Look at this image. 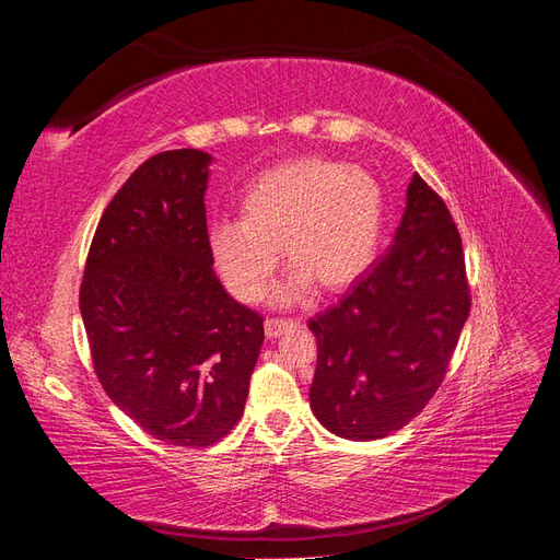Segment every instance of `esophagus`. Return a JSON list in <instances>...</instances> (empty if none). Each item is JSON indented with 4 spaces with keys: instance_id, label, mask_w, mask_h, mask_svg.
<instances>
[{
    "instance_id": "esophagus-1",
    "label": "esophagus",
    "mask_w": 560,
    "mask_h": 560,
    "mask_svg": "<svg viewBox=\"0 0 560 560\" xmlns=\"http://www.w3.org/2000/svg\"><path fill=\"white\" fill-rule=\"evenodd\" d=\"M290 327H296V319H282V317H266L264 329L268 338H278L282 331H287Z\"/></svg>"
}]
</instances>
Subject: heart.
Segmentation results:
<instances>
[{"label":"heart","instance_id":"heart-1","mask_svg":"<svg viewBox=\"0 0 560 560\" xmlns=\"http://www.w3.org/2000/svg\"><path fill=\"white\" fill-rule=\"evenodd\" d=\"M243 219L210 229V254L229 292L259 301L276 276L280 247L294 273L276 299L290 303L315 284L346 290L374 261L385 200L376 177L329 159H296L261 173L241 202Z\"/></svg>","mask_w":560,"mask_h":560}]
</instances>
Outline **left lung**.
<instances>
[{
    "instance_id": "1",
    "label": "left lung",
    "mask_w": 560,
    "mask_h": 560,
    "mask_svg": "<svg viewBox=\"0 0 560 560\" xmlns=\"http://www.w3.org/2000/svg\"><path fill=\"white\" fill-rule=\"evenodd\" d=\"M469 306L460 231L416 173L385 257L308 322L317 338V420L358 442L401 430L444 383Z\"/></svg>"
}]
</instances>
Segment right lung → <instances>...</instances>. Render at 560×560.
I'll return each instance as SVG.
<instances>
[{
    "label": "right lung",
    "instance_id": "1",
    "mask_svg": "<svg viewBox=\"0 0 560 560\" xmlns=\"http://www.w3.org/2000/svg\"><path fill=\"white\" fill-rule=\"evenodd\" d=\"M210 154L163 151L116 191L89 249L79 306L109 399L159 442L206 448L245 411L264 317L212 270Z\"/></svg>",
    "mask_w": 560,
    "mask_h": 560
}]
</instances>
